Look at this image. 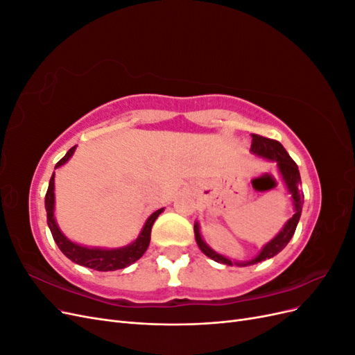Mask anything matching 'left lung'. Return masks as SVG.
<instances>
[{
    "label": "left lung",
    "instance_id": "8db88e82",
    "mask_svg": "<svg viewBox=\"0 0 355 355\" xmlns=\"http://www.w3.org/2000/svg\"><path fill=\"white\" fill-rule=\"evenodd\" d=\"M252 137H253L252 153L256 154L257 157H262V158L270 159V161H275V163H277L278 171H280V175L283 176V180L286 182V187H287L288 192L292 194L295 214L287 220V223L284 225V228L263 247L261 253L257 254L254 259H252L249 262H232L231 259H228V257H225V256L216 253L214 250H211L210 247L206 243H204V240L201 239L200 227H198V223L196 222L194 232H196V241L200 247V250L206 256H209L210 259L220 262V263H225V265H234V263L239 265V266L253 265V263H257V262H262L265 259H270V257L280 253L287 245L290 239L293 237V234H295L296 227H297L299 218H300V213H302L304 192L300 191V188H299L300 175H299V170H297V166H296L295 161L290 158V155L287 154V151L283 148V145L278 141H274V139H268V137H263V136H259V135H252Z\"/></svg>",
    "mask_w": 355,
    "mask_h": 355
}]
</instances>
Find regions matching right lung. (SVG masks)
Returning <instances> with one entry per match:
<instances>
[{
	"instance_id": "obj_1",
	"label": "right lung",
	"mask_w": 355,
	"mask_h": 355,
	"mask_svg": "<svg viewBox=\"0 0 355 355\" xmlns=\"http://www.w3.org/2000/svg\"><path fill=\"white\" fill-rule=\"evenodd\" d=\"M75 151V146H72L67 155L63 157L55 168L60 167L67 163V161L72 157ZM46 210H47V223L51 231L53 239H55L60 252L65 254L68 259L72 262L92 268L96 271H115L123 270V268L135 263L137 259H141L142 254L146 252L149 241H151V230L155 219L159 216V213L164 209H159L154 211L151 216L144 225V230L137 235V239L125 247H120V249H99V247H84L77 243H72L68 240L65 235L59 230L56 219H55V173L50 178L49 189L46 194Z\"/></svg>"
}]
</instances>
